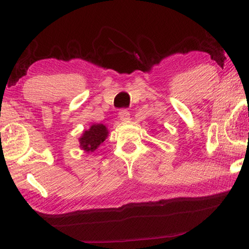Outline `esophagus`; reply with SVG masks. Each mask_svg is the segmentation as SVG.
<instances>
[{"label": "esophagus", "instance_id": "1", "mask_svg": "<svg viewBox=\"0 0 249 249\" xmlns=\"http://www.w3.org/2000/svg\"><path fill=\"white\" fill-rule=\"evenodd\" d=\"M118 117H120V120L122 122H126L129 120V112L126 109H122L120 110V113H118Z\"/></svg>", "mask_w": 249, "mask_h": 249}]
</instances>
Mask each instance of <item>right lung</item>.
<instances>
[{
    "instance_id": "obj_1",
    "label": "right lung",
    "mask_w": 249,
    "mask_h": 249,
    "mask_svg": "<svg viewBox=\"0 0 249 249\" xmlns=\"http://www.w3.org/2000/svg\"><path fill=\"white\" fill-rule=\"evenodd\" d=\"M108 136V128L104 124H92L88 131H84L78 142L80 147L85 153H93L96 151Z\"/></svg>"
}]
</instances>
